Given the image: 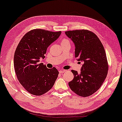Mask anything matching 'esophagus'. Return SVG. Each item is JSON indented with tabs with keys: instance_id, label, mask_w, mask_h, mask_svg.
<instances>
[{
	"instance_id": "esophagus-1",
	"label": "esophagus",
	"mask_w": 122,
	"mask_h": 122,
	"mask_svg": "<svg viewBox=\"0 0 122 122\" xmlns=\"http://www.w3.org/2000/svg\"><path fill=\"white\" fill-rule=\"evenodd\" d=\"M65 71H66V70H61L59 71V73H62L65 72Z\"/></svg>"
}]
</instances>
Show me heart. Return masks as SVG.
<instances>
[{
  "mask_svg": "<svg viewBox=\"0 0 122 122\" xmlns=\"http://www.w3.org/2000/svg\"><path fill=\"white\" fill-rule=\"evenodd\" d=\"M66 41H69V40H67V39H66V38H64V39L62 40V41H61V43L66 42Z\"/></svg>",
  "mask_w": 122,
  "mask_h": 122,
  "instance_id": "heart-1",
  "label": "heart"
}]
</instances>
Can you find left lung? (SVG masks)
I'll list each match as a JSON object with an SVG mask.
<instances>
[{
    "instance_id": "8db88e82",
    "label": "left lung",
    "mask_w": 122,
    "mask_h": 122,
    "mask_svg": "<svg viewBox=\"0 0 122 122\" xmlns=\"http://www.w3.org/2000/svg\"><path fill=\"white\" fill-rule=\"evenodd\" d=\"M65 34L75 45V57L83 61L81 73L72 70L74 78L69 83L72 91L88 97L100 88L108 72V63L102 43L95 34L87 30L67 31Z\"/></svg>"
}]
</instances>
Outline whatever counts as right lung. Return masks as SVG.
Returning <instances> with one entry per match:
<instances>
[{"mask_svg":"<svg viewBox=\"0 0 122 122\" xmlns=\"http://www.w3.org/2000/svg\"><path fill=\"white\" fill-rule=\"evenodd\" d=\"M61 31L52 32L33 29L22 38L14 55V68L19 83L26 90L35 96H41L50 90L59 72L56 68L47 69L39 63L45 58L49 46L55 41Z\"/></svg>","mask_w":122,"mask_h":122,"instance_id":"add662e5","label":"right lung"}]
</instances>
